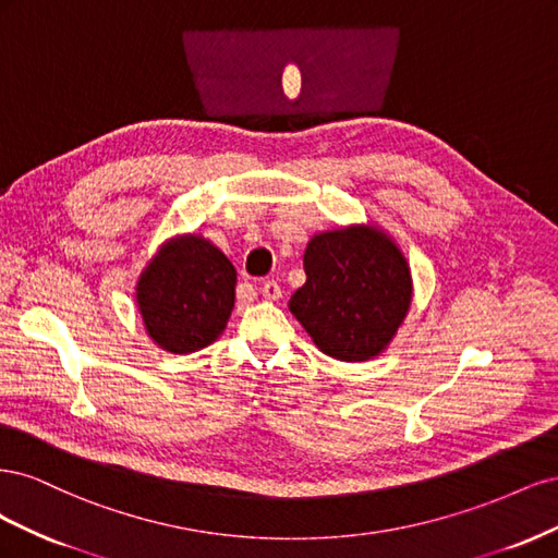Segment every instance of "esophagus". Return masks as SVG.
Wrapping results in <instances>:
<instances>
[{
  "instance_id": "esophagus-1",
  "label": "esophagus",
  "mask_w": 558,
  "mask_h": 558,
  "mask_svg": "<svg viewBox=\"0 0 558 558\" xmlns=\"http://www.w3.org/2000/svg\"><path fill=\"white\" fill-rule=\"evenodd\" d=\"M260 293L267 300H279L281 298V286L275 279H267L260 283Z\"/></svg>"
}]
</instances>
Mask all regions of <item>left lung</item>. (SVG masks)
<instances>
[{
    "label": "left lung",
    "mask_w": 558,
    "mask_h": 558,
    "mask_svg": "<svg viewBox=\"0 0 558 558\" xmlns=\"http://www.w3.org/2000/svg\"><path fill=\"white\" fill-rule=\"evenodd\" d=\"M307 281L289 310L314 344L337 361H369L393 340L412 302L410 265L375 226L314 234L305 248Z\"/></svg>",
    "instance_id": "obj_1"
}]
</instances>
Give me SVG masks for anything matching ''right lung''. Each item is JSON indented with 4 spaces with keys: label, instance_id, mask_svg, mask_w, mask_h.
<instances>
[{
    "label": "right lung",
    "instance_id": "add662e5",
    "mask_svg": "<svg viewBox=\"0 0 558 558\" xmlns=\"http://www.w3.org/2000/svg\"><path fill=\"white\" fill-rule=\"evenodd\" d=\"M238 272L221 248L199 234L160 246L137 281V305L150 340L172 353L209 347L226 330Z\"/></svg>",
    "mask_w": 558,
    "mask_h": 558
}]
</instances>
